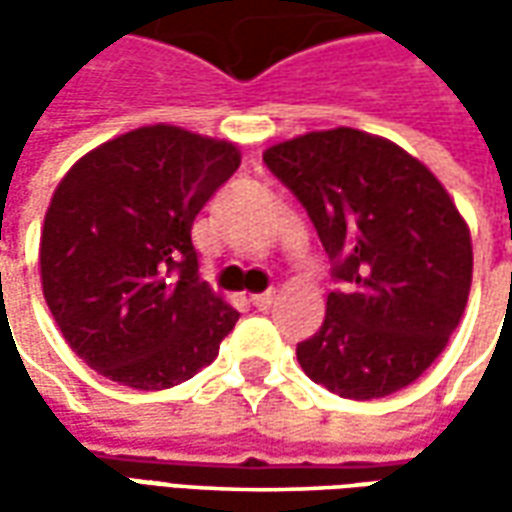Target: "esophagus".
Wrapping results in <instances>:
<instances>
[{
    "label": "esophagus",
    "instance_id": "1",
    "mask_svg": "<svg viewBox=\"0 0 512 512\" xmlns=\"http://www.w3.org/2000/svg\"><path fill=\"white\" fill-rule=\"evenodd\" d=\"M273 299H276V290H265V293H253L250 296V302L259 307V310H267V307L273 305Z\"/></svg>",
    "mask_w": 512,
    "mask_h": 512
}]
</instances>
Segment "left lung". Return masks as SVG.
<instances>
[{
    "mask_svg": "<svg viewBox=\"0 0 512 512\" xmlns=\"http://www.w3.org/2000/svg\"><path fill=\"white\" fill-rule=\"evenodd\" d=\"M305 205L342 290L299 342L307 376L342 399H382L439 359L462 322L473 242L430 168L356 128L313 130L265 150Z\"/></svg>",
    "mask_w": 512,
    "mask_h": 512,
    "instance_id": "8db88e82",
    "label": "left lung"
}]
</instances>
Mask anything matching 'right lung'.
Here are the masks:
<instances>
[{
	"mask_svg": "<svg viewBox=\"0 0 512 512\" xmlns=\"http://www.w3.org/2000/svg\"><path fill=\"white\" fill-rule=\"evenodd\" d=\"M239 162L227 139L145 125L85 153L56 185L39 242L42 293L99 376L168 390L219 356L239 310L199 282L190 227Z\"/></svg>",
	"mask_w": 512,
	"mask_h": 512,
	"instance_id": "add662e5",
	"label": "right lung"
}]
</instances>
